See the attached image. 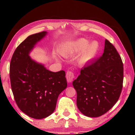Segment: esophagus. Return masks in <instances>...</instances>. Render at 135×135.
Wrapping results in <instances>:
<instances>
[{
	"mask_svg": "<svg viewBox=\"0 0 135 135\" xmlns=\"http://www.w3.org/2000/svg\"><path fill=\"white\" fill-rule=\"evenodd\" d=\"M74 73L71 71H68L67 72V74H66V78H67V80L68 83H71L73 79H74Z\"/></svg>",
	"mask_w": 135,
	"mask_h": 135,
	"instance_id": "1",
	"label": "esophagus"
}]
</instances>
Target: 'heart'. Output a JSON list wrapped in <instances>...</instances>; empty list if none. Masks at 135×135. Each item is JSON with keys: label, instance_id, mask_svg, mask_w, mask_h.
<instances>
[{"label": "heart", "instance_id": "b5f03b06", "mask_svg": "<svg viewBox=\"0 0 135 135\" xmlns=\"http://www.w3.org/2000/svg\"><path fill=\"white\" fill-rule=\"evenodd\" d=\"M89 41L86 38H79L62 51L61 55L68 57L78 54L82 51L78 58L79 64L81 65L88 64L95 59L100 47L97 41H93L89 43Z\"/></svg>", "mask_w": 135, "mask_h": 135}]
</instances>
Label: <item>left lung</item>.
<instances>
[{"label":"left lung","instance_id":"left-lung-1","mask_svg":"<svg viewBox=\"0 0 135 135\" xmlns=\"http://www.w3.org/2000/svg\"><path fill=\"white\" fill-rule=\"evenodd\" d=\"M123 64L115 47L105 40L103 55L84 66L73 82L77 92V106L89 117H98L108 111L122 92Z\"/></svg>","mask_w":135,"mask_h":135}]
</instances>
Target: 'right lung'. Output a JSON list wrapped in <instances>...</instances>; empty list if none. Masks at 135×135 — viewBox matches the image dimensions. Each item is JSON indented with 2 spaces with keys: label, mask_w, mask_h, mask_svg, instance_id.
Listing matches in <instances>:
<instances>
[{
  "label": "right lung",
  "mask_w": 135,
  "mask_h": 135,
  "mask_svg": "<svg viewBox=\"0 0 135 135\" xmlns=\"http://www.w3.org/2000/svg\"><path fill=\"white\" fill-rule=\"evenodd\" d=\"M43 31L29 36L17 47L10 64V80L18 107L29 117L42 119L55 109L58 96L67 86L65 72H52L30 54L47 35Z\"/></svg>",
  "instance_id": "1"
}]
</instances>
